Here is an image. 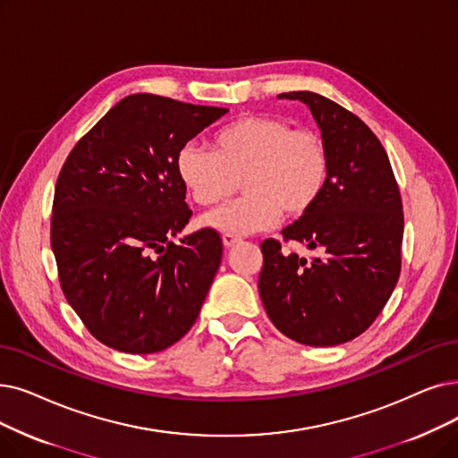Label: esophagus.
I'll return each mask as SVG.
<instances>
[{
	"label": "esophagus",
	"mask_w": 458,
	"mask_h": 458,
	"mask_svg": "<svg viewBox=\"0 0 458 458\" xmlns=\"http://www.w3.org/2000/svg\"><path fill=\"white\" fill-rule=\"evenodd\" d=\"M240 242H242V240H240V237H237V235H230V233H225V235H223V243H225L226 249H232L233 245H237Z\"/></svg>",
	"instance_id": "1"
}]
</instances>
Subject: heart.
<instances>
[{
    "label": "heart",
    "instance_id": "1",
    "mask_svg": "<svg viewBox=\"0 0 458 458\" xmlns=\"http://www.w3.org/2000/svg\"><path fill=\"white\" fill-rule=\"evenodd\" d=\"M211 146L185 144L175 165L182 185L198 206L226 200L242 180L243 198L200 218L202 226L216 232H267L283 213H309L329 182L324 138L310 129H293L283 117H240L218 129Z\"/></svg>",
    "mask_w": 458,
    "mask_h": 458
}]
</instances>
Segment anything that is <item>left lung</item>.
<instances>
[{
  "instance_id": "1",
  "label": "left lung",
  "mask_w": 458,
  "mask_h": 458,
  "mask_svg": "<svg viewBox=\"0 0 458 458\" xmlns=\"http://www.w3.org/2000/svg\"><path fill=\"white\" fill-rule=\"evenodd\" d=\"M310 110L329 153L316 206L283 230L322 256L283 254L262 243L258 290L273 326L307 346L344 344L370 327L401 275L404 215L387 153L360 117L312 91L281 93Z\"/></svg>"
}]
</instances>
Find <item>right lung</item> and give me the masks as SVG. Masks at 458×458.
<instances>
[{"mask_svg": "<svg viewBox=\"0 0 458 458\" xmlns=\"http://www.w3.org/2000/svg\"><path fill=\"white\" fill-rule=\"evenodd\" d=\"M228 110L151 93L122 98L69 153L52 209V250L69 305L103 344L163 352L192 327L223 260L191 218L177 153Z\"/></svg>", "mask_w": 458, "mask_h": 458, "instance_id": "obj_1", "label": "right lung"}]
</instances>
